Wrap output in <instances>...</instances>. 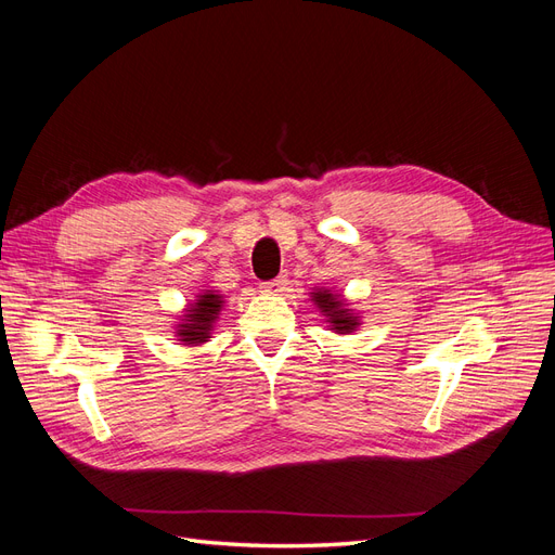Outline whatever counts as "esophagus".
Instances as JSON below:
<instances>
[{
  "mask_svg": "<svg viewBox=\"0 0 555 555\" xmlns=\"http://www.w3.org/2000/svg\"><path fill=\"white\" fill-rule=\"evenodd\" d=\"M261 289H263L266 294L282 296L284 292L289 289V280L284 278V275H280V278H275V280H271V282H263V284H261Z\"/></svg>",
  "mask_w": 555,
  "mask_h": 555,
  "instance_id": "esophagus-1",
  "label": "esophagus"
}]
</instances>
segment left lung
I'll return each instance as SVG.
<instances>
[{
  "label": "left lung",
  "mask_w": 555,
  "mask_h": 555,
  "mask_svg": "<svg viewBox=\"0 0 555 555\" xmlns=\"http://www.w3.org/2000/svg\"><path fill=\"white\" fill-rule=\"evenodd\" d=\"M312 294H314L312 300L319 306V310L328 317L335 333H351L359 326V319L345 308L340 296H335L331 292H312Z\"/></svg>",
  "instance_id": "left-lung-1"
}]
</instances>
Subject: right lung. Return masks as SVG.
<instances>
[{"label": "right lung", "mask_w": 555, "mask_h": 555, "mask_svg": "<svg viewBox=\"0 0 555 555\" xmlns=\"http://www.w3.org/2000/svg\"><path fill=\"white\" fill-rule=\"evenodd\" d=\"M222 296L215 292H204L198 294L196 304L188 310V314H182L184 319L178 324V338L180 343L188 345H201L210 338V331L217 314L222 310Z\"/></svg>", "instance_id": "1"}]
</instances>
